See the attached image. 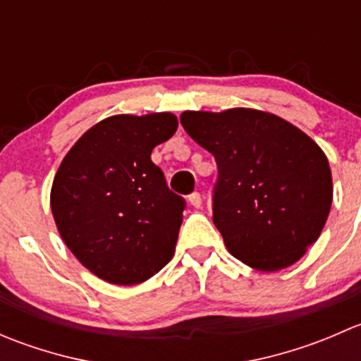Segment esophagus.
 Instances as JSON below:
<instances>
[{
  "label": "esophagus",
  "mask_w": 361,
  "mask_h": 361,
  "mask_svg": "<svg viewBox=\"0 0 361 361\" xmlns=\"http://www.w3.org/2000/svg\"><path fill=\"white\" fill-rule=\"evenodd\" d=\"M188 202H190L194 207H201L202 206L201 194H199V192H194V194H190V195H188Z\"/></svg>",
  "instance_id": "esophagus-1"
}]
</instances>
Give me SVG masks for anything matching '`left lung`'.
I'll return each instance as SVG.
<instances>
[{"mask_svg":"<svg viewBox=\"0 0 361 361\" xmlns=\"http://www.w3.org/2000/svg\"><path fill=\"white\" fill-rule=\"evenodd\" d=\"M213 154V221L232 257L262 272L290 267L318 241L334 197L325 152L293 123L253 108L183 111Z\"/></svg>","mask_w":361,"mask_h":361,"instance_id":"obj_1","label":"left lung"}]
</instances>
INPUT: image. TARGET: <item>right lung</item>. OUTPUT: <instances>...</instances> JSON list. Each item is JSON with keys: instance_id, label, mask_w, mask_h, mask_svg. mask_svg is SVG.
Instances as JSON below:
<instances>
[{"instance_id": "add662e5", "label": "right lung", "mask_w": 361, "mask_h": 361, "mask_svg": "<svg viewBox=\"0 0 361 361\" xmlns=\"http://www.w3.org/2000/svg\"><path fill=\"white\" fill-rule=\"evenodd\" d=\"M169 111L113 115L90 127L61 162L50 207L64 245L111 285H140L173 258L185 201L167 188L152 150L169 140Z\"/></svg>"}]
</instances>
